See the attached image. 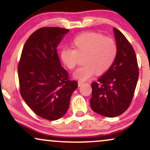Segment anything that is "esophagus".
Returning <instances> with one entry per match:
<instances>
[{
	"label": "esophagus",
	"mask_w": 150,
	"mask_h": 150,
	"mask_svg": "<svg viewBox=\"0 0 150 150\" xmlns=\"http://www.w3.org/2000/svg\"><path fill=\"white\" fill-rule=\"evenodd\" d=\"M78 86L79 87H80V86H82V85H83V82H78Z\"/></svg>",
	"instance_id": "esophagus-1"
}]
</instances>
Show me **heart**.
I'll use <instances>...</instances> for the list:
<instances>
[{"mask_svg":"<svg viewBox=\"0 0 150 150\" xmlns=\"http://www.w3.org/2000/svg\"><path fill=\"white\" fill-rule=\"evenodd\" d=\"M73 49L65 47L61 52V61L68 69L73 70L79 57L84 56L83 65L73 73L80 81L90 78L94 73L100 75L109 69L116 59L118 48L114 40L94 32L79 34L73 40Z\"/></svg>","mask_w":150,"mask_h":150,"instance_id":"obj_1","label":"heart"}]
</instances>
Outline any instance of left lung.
I'll list each match as a JSON object with an SVG mask.
<instances>
[{
	"mask_svg": "<svg viewBox=\"0 0 150 150\" xmlns=\"http://www.w3.org/2000/svg\"><path fill=\"white\" fill-rule=\"evenodd\" d=\"M118 52L114 62L98 82L92 84L91 108L105 117L113 118L124 113L133 97L139 77L136 55L121 32L113 28Z\"/></svg>",
	"mask_w": 150,
	"mask_h": 150,
	"instance_id": "left-lung-1",
	"label": "left lung"
}]
</instances>
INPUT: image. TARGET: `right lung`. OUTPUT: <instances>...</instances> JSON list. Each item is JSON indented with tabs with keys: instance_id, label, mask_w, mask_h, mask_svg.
Segmentation results:
<instances>
[{
	"instance_id": "obj_1",
	"label": "right lung",
	"mask_w": 150,
	"mask_h": 150,
	"mask_svg": "<svg viewBox=\"0 0 150 150\" xmlns=\"http://www.w3.org/2000/svg\"><path fill=\"white\" fill-rule=\"evenodd\" d=\"M68 32L60 27L35 31L25 44L18 65L22 97L36 114L47 120L64 116L77 88V81L68 80L56 50Z\"/></svg>"
}]
</instances>
